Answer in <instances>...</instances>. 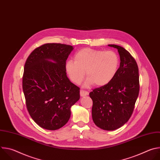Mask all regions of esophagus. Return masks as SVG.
<instances>
[{"label": "esophagus", "mask_w": 160, "mask_h": 160, "mask_svg": "<svg viewBox=\"0 0 160 160\" xmlns=\"http://www.w3.org/2000/svg\"><path fill=\"white\" fill-rule=\"evenodd\" d=\"M88 94V92H87V91H85V90H80V96L82 97L87 96Z\"/></svg>", "instance_id": "esophagus-1"}]
</instances>
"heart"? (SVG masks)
Masks as SVG:
<instances>
[{
	"mask_svg": "<svg viewBox=\"0 0 160 160\" xmlns=\"http://www.w3.org/2000/svg\"><path fill=\"white\" fill-rule=\"evenodd\" d=\"M120 65V58L113 51L84 48L75 55L74 61H68L66 72L70 80L80 84L86 76L87 85L94 83L102 87L108 84L116 75Z\"/></svg>",
	"mask_w": 160,
	"mask_h": 160,
	"instance_id": "heart-1",
	"label": "heart"
}]
</instances>
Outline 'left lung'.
<instances>
[{
	"label": "left lung",
	"mask_w": 160,
	"mask_h": 160,
	"mask_svg": "<svg viewBox=\"0 0 160 160\" xmlns=\"http://www.w3.org/2000/svg\"><path fill=\"white\" fill-rule=\"evenodd\" d=\"M120 65L113 79L107 85L93 89L89 96L93 102L92 120L105 130L119 128L128 122L139 93V68L128 51L117 45Z\"/></svg>",
	"instance_id": "left-lung-1"
}]
</instances>
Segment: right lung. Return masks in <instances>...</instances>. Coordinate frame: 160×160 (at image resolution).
I'll list each match as a JSON object with an SVG mask.
<instances>
[{
    "mask_svg": "<svg viewBox=\"0 0 160 160\" xmlns=\"http://www.w3.org/2000/svg\"><path fill=\"white\" fill-rule=\"evenodd\" d=\"M73 49L70 45L45 43L34 49L25 64L22 90L27 108L43 128L63 127L70 118L71 107L80 99V88L70 82L65 70Z\"/></svg>",
    "mask_w": 160,
    "mask_h": 160,
    "instance_id": "right-lung-1",
    "label": "right lung"
}]
</instances>
